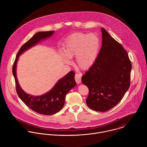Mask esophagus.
Listing matches in <instances>:
<instances>
[{
	"label": "esophagus",
	"mask_w": 147,
	"mask_h": 147,
	"mask_svg": "<svg viewBox=\"0 0 147 147\" xmlns=\"http://www.w3.org/2000/svg\"><path fill=\"white\" fill-rule=\"evenodd\" d=\"M82 74L81 73H80V74H76L75 75V80L77 82V84H79L81 82V77H82Z\"/></svg>",
	"instance_id": "34e87169"
}]
</instances>
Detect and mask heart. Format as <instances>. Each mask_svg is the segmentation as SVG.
I'll return each mask as SVG.
<instances>
[{
    "label": "heart",
    "mask_w": 147,
    "mask_h": 147,
    "mask_svg": "<svg viewBox=\"0 0 147 147\" xmlns=\"http://www.w3.org/2000/svg\"><path fill=\"white\" fill-rule=\"evenodd\" d=\"M100 48V40L94 33H75L67 40L65 56L70 59L76 56L77 66L87 70L94 63Z\"/></svg>",
    "instance_id": "b5f03b06"
}]
</instances>
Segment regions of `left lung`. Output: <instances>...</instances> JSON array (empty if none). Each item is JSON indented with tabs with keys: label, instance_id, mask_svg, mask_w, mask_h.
<instances>
[{
	"label": "left lung",
	"instance_id": "8db88e82",
	"mask_svg": "<svg viewBox=\"0 0 147 147\" xmlns=\"http://www.w3.org/2000/svg\"><path fill=\"white\" fill-rule=\"evenodd\" d=\"M102 45L94 63L82 77L89 90L88 107L99 112L113 108L130 86L132 64L127 51L102 28Z\"/></svg>",
	"mask_w": 147,
	"mask_h": 147
}]
</instances>
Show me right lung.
Masks as SVG:
<instances>
[{
  "instance_id": "1",
  "label": "right lung",
  "mask_w": 147,
  "mask_h": 147,
  "mask_svg": "<svg viewBox=\"0 0 147 147\" xmlns=\"http://www.w3.org/2000/svg\"><path fill=\"white\" fill-rule=\"evenodd\" d=\"M54 30L36 33L19 49L13 65L12 73L15 78L17 94L21 100L33 111L44 115H51L60 111L63 107L65 97L67 92L76 85L74 79L75 73L69 72L60 79L49 92L40 96H33L26 93L18 82L16 67L19 56L30 47L35 45L41 40L47 38L53 34Z\"/></svg>"
}]
</instances>
